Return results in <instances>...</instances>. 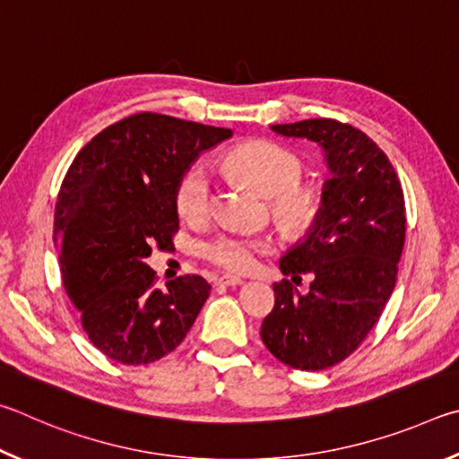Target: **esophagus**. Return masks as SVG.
<instances>
[{
	"label": "esophagus",
	"instance_id": "esophagus-1",
	"mask_svg": "<svg viewBox=\"0 0 459 459\" xmlns=\"http://www.w3.org/2000/svg\"><path fill=\"white\" fill-rule=\"evenodd\" d=\"M215 284H221V286H242L244 284V278L239 276H221V278H215Z\"/></svg>",
	"mask_w": 459,
	"mask_h": 459
}]
</instances>
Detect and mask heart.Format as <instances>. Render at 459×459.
<instances>
[{"mask_svg":"<svg viewBox=\"0 0 459 459\" xmlns=\"http://www.w3.org/2000/svg\"><path fill=\"white\" fill-rule=\"evenodd\" d=\"M223 165L238 179L268 195L272 215L284 230L304 234L316 223L323 212V195L300 181L304 163L294 151L274 141H247L225 152ZM175 201L189 223H204L212 215L213 189L205 167L193 165L183 173ZM270 250L272 244L264 238L221 234L204 246V255L228 272H247Z\"/></svg>","mask_w":459,"mask_h":459,"instance_id":"heart-1","label":"heart"}]
</instances>
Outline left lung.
<instances>
[{"label":"left lung","mask_w":459,"mask_h":459,"mask_svg":"<svg viewBox=\"0 0 459 459\" xmlns=\"http://www.w3.org/2000/svg\"><path fill=\"white\" fill-rule=\"evenodd\" d=\"M270 128L316 143L331 179L316 223L280 260L292 281L310 271L311 290L300 295L290 280L276 282L260 334L284 365L323 371L359 349L393 294L405 244L403 189L387 155L355 126L310 118Z\"/></svg>","instance_id":"left-lung-1"}]
</instances>
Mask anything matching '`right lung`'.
Segmentation results:
<instances>
[{"label": "right lung", "instance_id": "right-lung-1", "mask_svg": "<svg viewBox=\"0 0 459 459\" xmlns=\"http://www.w3.org/2000/svg\"><path fill=\"white\" fill-rule=\"evenodd\" d=\"M230 128L139 112L104 128L72 160L56 201L62 282L88 339L123 365L179 347L212 286L187 274L155 286L147 258L173 246L177 183Z\"/></svg>", "mask_w": 459, "mask_h": 459}]
</instances>
